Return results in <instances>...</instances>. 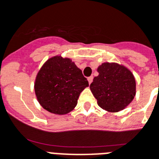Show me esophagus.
Returning <instances> with one entry per match:
<instances>
[{
  "mask_svg": "<svg viewBox=\"0 0 159 159\" xmlns=\"http://www.w3.org/2000/svg\"><path fill=\"white\" fill-rule=\"evenodd\" d=\"M87 80H88L89 84H91V82H92V81H93V77H92V76H91V77H89L88 78H87Z\"/></svg>",
  "mask_w": 159,
  "mask_h": 159,
  "instance_id": "34e87169",
  "label": "esophagus"
}]
</instances>
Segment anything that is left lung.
<instances>
[{"instance_id":"1","label":"left lung","mask_w":159,"mask_h":159,"mask_svg":"<svg viewBox=\"0 0 159 159\" xmlns=\"http://www.w3.org/2000/svg\"><path fill=\"white\" fill-rule=\"evenodd\" d=\"M90 86L98 105L116 113L124 109L135 95V80L128 68L116 63H104Z\"/></svg>"}]
</instances>
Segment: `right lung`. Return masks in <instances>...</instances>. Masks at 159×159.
<instances>
[{
    "instance_id": "1",
    "label": "right lung",
    "mask_w": 159,
    "mask_h": 159,
    "mask_svg": "<svg viewBox=\"0 0 159 159\" xmlns=\"http://www.w3.org/2000/svg\"><path fill=\"white\" fill-rule=\"evenodd\" d=\"M88 86V81L74 62L57 55L42 65L36 77L34 90L43 109L63 115L75 108L80 94Z\"/></svg>"
}]
</instances>
